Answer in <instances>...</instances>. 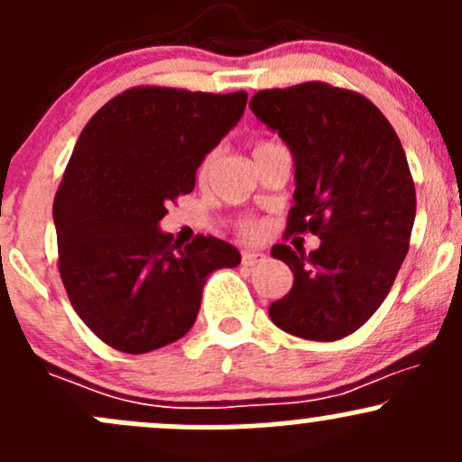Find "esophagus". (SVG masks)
<instances>
[{
    "label": "esophagus",
    "mask_w": 462,
    "mask_h": 462,
    "mask_svg": "<svg viewBox=\"0 0 462 462\" xmlns=\"http://www.w3.org/2000/svg\"><path fill=\"white\" fill-rule=\"evenodd\" d=\"M263 259H265V256L261 254V252H250V250L241 252V263L247 265V268H252V265L261 263V261H263Z\"/></svg>",
    "instance_id": "34e87169"
}]
</instances>
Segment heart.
I'll return each mask as SVG.
<instances>
[{"mask_svg":"<svg viewBox=\"0 0 462 462\" xmlns=\"http://www.w3.org/2000/svg\"><path fill=\"white\" fill-rule=\"evenodd\" d=\"M268 145H272V142H265V139H261V142H254V145H252V154L259 152V150H263V148H268ZM210 166H212V154H208V157L201 162V166H199V172H197L199 179L206 177L208 170H210ZM239 230H241V235L252 236V235H256V230H259V226H256V221H252V218H247V221L241 223Z\"/></svg>","mask_w":462,"mask_h":462,"instance_id":"b5f03b06","label":"heart"}]
</instances>
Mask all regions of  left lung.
Here are the masks:
<instances>
[{"mask_svg": "<svg viewBox=\"0 0 462 462\" xmlns=\"http://www.w3.org/2000/svg\"><path fill=\"white\" fill-rule=\"evenodd\" d=\"M250 108L292 150L285 235L320 239L310 254L272 247L294 283L270 319L292 337L338 341L381 308L410 250L416 190L401 139L367 97L325 81L259 90Z\"/></svg>", "mask_w": 462, "mask_h": 462, "instance_id": "8db88e82", "label": "left lung"}]
</instances>
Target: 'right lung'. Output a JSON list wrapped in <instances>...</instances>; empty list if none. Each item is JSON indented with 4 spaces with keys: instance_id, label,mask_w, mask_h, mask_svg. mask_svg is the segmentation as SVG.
Returning a JSON list of instances; mask_svg holds the SVG:
<instances>
[{
    "instance_id": "add662e5",
    "label": "right lung",
    "mask_w": 462,
    "mask_h": 462,
    "mask_svg": "<svg viewBox=\"0 0 462 462\" xmlns=\"http://www.w3.org/2000/svg\"><path fill=\"white\" fill-rule=\"evenodd\" d=\"M245 101V90L134 86L81 130L52 206L57 268L106 346L145 354L179 341L197 320L208 274L241 263L236 247L210 235L177 245L159 221L192 192L197 168Z\"/></svg>"
}]
</instances>
